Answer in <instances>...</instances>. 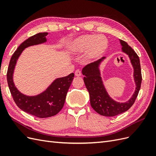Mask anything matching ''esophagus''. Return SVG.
<instances>
[{"label": "esophagus", "mask_w": 156, "mask_h": 156, "mask_svg": "<svg viewBox=\"0 0 156 156\" xmlns=\"http://www.w3.org/2000/svg\"><path fill=\"white\" fill-rule=\"evenodd\" d=\"M75 76H77V77L81 76V71L79 70V69H77V70L75 71Z\"/></svg>", "instance_id": "obj_1"}]
</instances>
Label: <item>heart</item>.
I'll return each mask as SVG.
<instances>
[{"label": "heart", "mask_w": 156, "mask_h": 156, "mask_svg": "<svg viewBox=\"0 0 156 156\" xmlns=\"http://www.w3.org/2000/svg\"><path fill=\"white\" fill-rule=\"evenodd\" d=\"M108 40L104 36L85 34L73 40L68 45L73 53L79 54L87 51L86 57L88 60L100 58L108 48Z\"/></svg>", "instance_id": "heart-1"}]
</instances>
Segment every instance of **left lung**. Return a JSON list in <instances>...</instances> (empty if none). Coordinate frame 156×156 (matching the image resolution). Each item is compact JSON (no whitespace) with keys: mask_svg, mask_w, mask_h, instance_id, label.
Wrapping results in <instances>:
<instances>
[{"mask_svg":"<svg viewBox=\"0 0 156 156\" xmlns=\"http://www.w3.org/2000/svg\"><path fill=\"white\" fill-rule=\"evenodd\" d=\"M122 50L129 57L133 68V77L135 83V90L128 101L120 103L115 101L108 95L101 77L100 65L105 57H102L96 62L84 67L82 73L84 84L90 94V105L98 114L105 116H114L127 111L133 105L138 96L142 82V75L138 55L126 41L120 40Z\"/></svg>","mask_w":156,"mask_h":156,"instance_id":"left-lung-1","label":"left lung"}]
</instances>
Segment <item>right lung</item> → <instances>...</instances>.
Segmentation results:
<instances>
[{
  "label": "right lung",
  "instance_id": "add662e5",
  "mask_svg": "<svg viewBox=\"0 0 156 156\" xmlns=\"http://www.w3.org/2000/svg\"><path fill=\"white\" fill-rule=\"evenodd\" d=\"M48 32H40L30 37L18 47L9 64L7 81L14 101L17 107L29 114L37 118H48L56 115L62 109L68 89L74 77V73L56 79L45 91L38 95L29 96L18 90L13 83V75L17 61L25 48L47 41Z\"/></svg>",
  "mask_w": 156,
  "mask_h": 156
}]
</instances>
